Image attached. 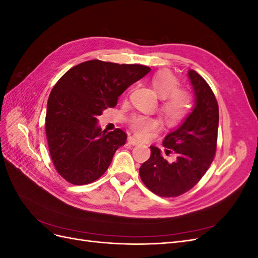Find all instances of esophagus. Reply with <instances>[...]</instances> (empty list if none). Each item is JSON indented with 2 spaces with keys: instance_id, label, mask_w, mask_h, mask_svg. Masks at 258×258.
Masks as SVG:
<instances>
[{
  "instance_id": "obj_1",
  "label": "esophagus",
  "mask_w": 258,
  "mask_h": 258,
  "mask_svg": "<svg viewBox=\"0 0 258 258\" xmlns=\"http://www.w3.org/2000/svg\"><path fill=\"white\" fill-rule=\"evenodd\" d=\"M128 142L131 145H138V144H140V141H138V140L136 138H134V137H129L128 138Z\"/></svg>"
}]
</instances>
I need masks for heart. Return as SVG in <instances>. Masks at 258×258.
Returning <instances> with one entry per match:
<instances>
[{
    "instance_id": "b5f03b06",
    "label": "heart",
    "mask_w": 258,
    "mask_h": 258,
    "mask_svg": "<svg viewBox=\"0 0 258 258\" xmlns=\"http://www.w3.org/2000/svg\"><path fill=\"white\" fill-rule=\"evenodd\" d=\"M151 85L159 98H161L159 112L169 124L181 122L188 114L191 106L189 92L178 87V80L168 70H160L155 73ZM160 126L159 119L150 116H136L131 119L132 131L141 139H145Z\"/></svg>"
}]
</instances>
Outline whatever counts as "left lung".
I'll use <instances>...</instances> for the list:
<instances>
[{"mask_svg": "<svg viewBox=\"0 0 258 258\" xmlns=\"http://www.w3.org/2000/svg\"><path fill=\"white\" fill-rule=\"evenodd\" d=\"M195 105L179 126L163 139L166 154L173 152L172 162L151 146V157L140 168L142 182L160 197H176L191 189L214 159L218 129V105L212 89L194 70L188 71Z\"/></svg>", "mask_w": 258, "mask_h": 258, "instance_id": "obj_1", "label": "left lung"}]
</instances>
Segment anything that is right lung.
Segmentation results:
<instances>
[{
    "instance_id": "right-lung-1",
    "label": "right lung",
    "mask_w": 258,
    "mask_h": 258,
    "mask_svg": "<svg viewBox=\"0 0 258 258\" xmlns=\"http://www.w3.org/2000/svg\"><path fill=\"white\" fill-rule=\"evenodd\" d=\"M151 69L89 60L75 66L52 88L46 112V136L53 166L74 185L95 182L126 143L121 129L102 131L97 117L114 107L121 93Z\"/></svg>"
}]
</instances>
